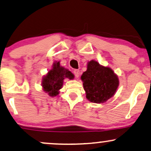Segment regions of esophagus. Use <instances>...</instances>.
I'll use <instances>...</instances> for the list:
<instances>
[{"label":"esophagus","instance_id":"obj_1","mask_svg":"<svg viewBox=\"0 0 151 151\" xmlns=\"http://www.w3.org/2000/svg\"><path fill=\"white\" fill-rule=\"evenodd\" d=\"M74 76H75L76 78H79L80 72H79V70H74Z\"/></svg>","mask_w":151,"mask_h":151}]
</instances>
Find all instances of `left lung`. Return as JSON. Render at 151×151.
<instances>
[{"label": "left lung", "mask_w": 151, "mask_h": 151, "mask_svg": "<svg viewBox=\"0 0 151 151\" xmlns=\"http://www.w3.org/2000/svg\"><path fill=\"white\" fill-rule=\"evenodd\" d=\"M81 79L86 99L91 103L106 102L115 95L119 86V79L113 70L93 60L88 63Z\"/></svg>", "instance_id": "obj_1"}]
</instances>
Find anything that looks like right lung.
I'll return each instance as SVG.
<instances>
[{"label":"right lung","mask_w":151,"mask_h":151,"mask_svg":"<svg viewBox=\"0 0 151 151\" xmlns=\"http://www.w3.org/2000/svg\"><path fill=\"white\" fill-rule=\"evenodd\" d=\"M74 77V75L70 70L60 66V62L55 61L51 70L43 77L41 86L43 91L50 97H55L59 94L65 78L73 79Z\"/></svg>","instance_id":"obj_1"}]
</instances>
